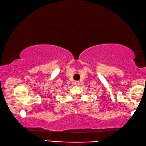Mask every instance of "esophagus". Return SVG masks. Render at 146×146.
I'll return each mask as SVG.
<instances>
[{
	"instance_id": "1",
	"label": "esophagus",
	"mask_w": 146,
	"mask_h": 146,
	"mask_svg": "<svg viewBox=\"0 0 146 146\" xmlns=\"http://www.w3.org/2000/svg\"><path fill=\"white\" fill-rule=\"evenodd\" d=\"M74 84L75 86H78L79 84V82L78 81H75V82H74Z\"/></svg>"
}]
</instances>
